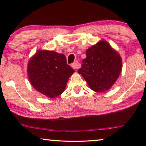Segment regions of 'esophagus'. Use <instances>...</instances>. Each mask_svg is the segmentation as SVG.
Returning <instances> with one entry per match:
<instances>
[{
  "instance_id": "34e87169",
  "label": "esophagus",
  "mask_w": 146,
  "mask_h": 146,
  "mask_svg": "<svg viewBox=\"0 0 146 146\" xmlns=\"http://www.w3.org/2000/svg\"><path fill=\"white\" fill-rule=\"evenodd\" d=\"M71 66L74 69V70H76V69H78V68L80 67V64H79V63L77 61H75L72 64Z\"/></svg>"
}]
</instances>
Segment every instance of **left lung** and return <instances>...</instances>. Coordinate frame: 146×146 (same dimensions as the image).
<instances>
[{"instance_id":"8db88e82","label":"left lung","mask_w":146,"mask_h":146,"mask_svg":"<svg viewBox=\"0 0 146 146\" xmlns=\"http://www.w3.org/2000/svg\"><path fill=\"white\" fill-rule=\"evenodd\" d=\"M122 62L120 56L108 42L101 40L86 50L78 73L96 92L108 90L118 78Z\"/></svg>"}]
</instances>
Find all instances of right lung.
Returning <instances> with one entry per match:
<instances>
[{
  "label": "right lung",
  "mask_w": 146,
  "mask_h": 146,
  "mask_svg": "<svg viewBox=\"0 0 146 146\" xmlns=\"http://www.w3.org/2000/svg\"><path fill=\"white\" fill-rule=\"evenodd\" d=\"M27 72L33 86L46 96L53 98L64 91L74 70L67 64L64 54L38 50L29 60Z\"/></svg>",
  "instance_id": "add662e5"
}]
</instances>
